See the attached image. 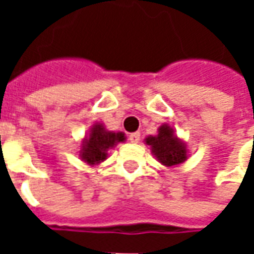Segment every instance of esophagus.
Wrapping results in <instances>:
<instances>
[{"label":"esophagus","mask_w":254,"mask_h":254,"mask_svg":"<svg viewBox=\"0 0 254 254\" xmlns=\"http://www.w3.org/2000/svg\"><path fill=\"white\" fill-rule=\"evenodd\" d=\"M129 140H130L132 143H138V141H140V133H130V134H129Z\"/></svg>","instance_id":"esophagus-1"}]
</instances>
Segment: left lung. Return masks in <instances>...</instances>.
<instances>
[{
    "label": "left lung",
    "mask_w": 254,
    "mask_h": 254,
    "mask_svg": "<svg viewBox=\"0 0 254 254\" xmlns=\"http://www.w3.org/2000/svg\"><path fill=\"white\" fill-rule=\"evenodd\" d=\"M144 141L149 145L151 152L156 160L166 167H176L187 162V143L177 136L174 127H170L169 124L160 125L158 134L147 136Z\"/></svg>",
    "instance_id": "left-lung-1"
}]
</instances>
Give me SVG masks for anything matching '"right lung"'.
<instances>
[{"mask_svg":"<svg viewBox=\"0 0 254 254\" xmlns=\"http://www.w3.org/2000/svg\"><path fill=\"white\" fill-rule=\"evenodd\" d=\"M127 140L125 133L107 130L102 122H95L81 140L78 158L89 166H98L109 156V149Z\"/></svg>","mask_w":254,"mask_h":254,"instance_id":"1","label":"right lung"}]
</instances>
